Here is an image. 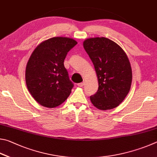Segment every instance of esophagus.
<instances>
[{"label":"esophagus","mask_w":157,"mask_h":157,"mask_svg":"<svg viewBox=\"0 0 157 157\" xmlns=\"http://www.w3.org/2000/svg\"><path fill=\"white\" fill-rule=\"evenodd\" d=\"M77 85H78V87H83V86H84L85 83H84V82H82V83H78Z\"/></svg>","instance_id":"1"}]
</instances>
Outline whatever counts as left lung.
<instances>
[{
  "instance_id": "1",
  "label": "left lung",
  "mask_w": 157,
  "mask_h": 157,
  "mask_svg": "<svg viewBox=\"0 0 157 157\" xmlns=\"http://www.w3.org/2000/svg\"><path fill=\"white\" fill-rule=\"evenodd\" d=\"M85 50L94 64L98 88L90 101L101 110L115 108L130 92L132 73L130 61L123 49L105 37L87 38Z\"/></svg>"
}]
</instances>
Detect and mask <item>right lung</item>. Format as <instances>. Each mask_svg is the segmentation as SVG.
Masks as SVG:
<instances>
[{
    "instance_id": "obj_1",
    "label": "right lung",
    "mask_w": 157,
    "mask_h": 157,
    "mask_svg": "<svg viewBox=\"0 0 157 157\" xmlns=\"http://www.w3.org/2000/svg\"><path fill=\"white\" fill-rule=\"evenodd\" d=\"M77 42L67 37L43 41L32 52L26 66L29 92L40 105L53 108L67 99L74 87L64 66L67 52Z\"/></svg>"
}]
</instances>
